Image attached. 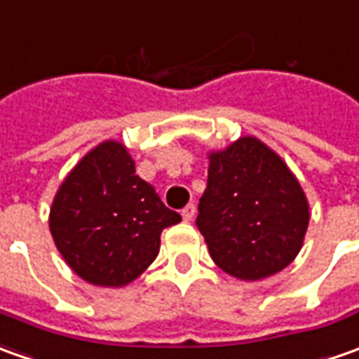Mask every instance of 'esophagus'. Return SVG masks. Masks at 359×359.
<instances>
[{
	"label": "esophagus",
	"instance_id": "1",
	"mask_svg": "<svg viewBox=\"0 0 359 359\" xmlns=\"http://www.w3.org/2000/svg\"><path fill=\"white\" fill-rule=\"evenodd\" d=\"M194 214H196V206L194 204H187L184 208H182V218L187 222H190L194 218Z\"/></svg>",
	"mask_w": 359,
	"mask_h": 359
}]
</instances>
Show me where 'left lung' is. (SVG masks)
<instances>
[{"label":"left lung","instance_id":"1","mask_svg":"<svg viewBox=\"0 0 359 359\" xmlns=\"http://www.w3.org/2000/svg\"><path fill=\"white\" fill-rule=\"evenodd\" d=\"M196 226L220 269L257 281L301 251L309 202L277 153L259 139L241 137L210 155Z\"/></svg>","mask_w":359,"mask_h":359}]
</instances>
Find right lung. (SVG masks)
<instances>
[{
    "mask_svg": "<svg viewBox=\"0 0 359 359\" xmlns=\"http://www.w3.org/2000/svg\"><path fill=\"white\" fill-rule=\"evenodd\" d=\"M179 222V212L135 175L128 149L106 141L60 184L48 226L72 271L92 285L121 287L155 262L161 231Z\"/></svg>",
    "mask_w": 359,
    "mask_h": 359,
    "instance_id": "right-lung-1",
    "label": "right lung"
}]
</instances>
